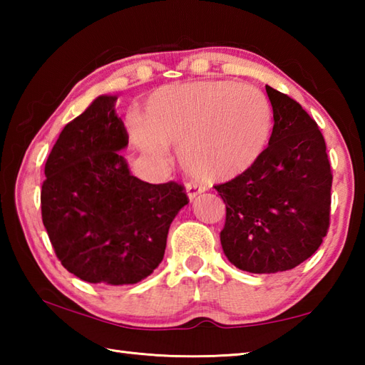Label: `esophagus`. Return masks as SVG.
Here are the masks:
<instances>
[{
	"instance_id": "34e87169",
	"label": "esophagus",
	"mask_w": 365,
	"mask_h": 365,
	"mask_svg": "<svg viewBox=\"0 0 365 365\" xmlns=\"http://www.w3.org/2000/svg\"><path fill=\"white\" fill-rule=\"evenodd\" d=\"M207 188L202 183H196V182H190L187 183V195L190 199H195L200 192H204Z\"/></svg>"
}]
</instances>
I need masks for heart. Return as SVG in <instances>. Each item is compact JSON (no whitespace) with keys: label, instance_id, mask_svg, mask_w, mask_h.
I'll return each mask as SVG.
<instances>
[{"label":"heart","instance_id":"1","mask_svg":"<svg viewBox=\"0 0 365 365\" xmlns=\"http://www.w3.org/2000/svg\"><path fill=\"white\" fill-rule=\"evenodd\" d=\"M271 131V108L259 89L232 83H182L147 98L141 122H131L135 145L165 161L168 145L180 147L192 175L226 180L251 168Z\"/></svg>","mask_w":365,"mask_h":365}]
</instances>
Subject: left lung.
<instances>
[{
	"label": "left lung",
	"mask_w": 365,
	"mask_h": 365,
	"mask_svg": "<svg viewBox=\"0 0 365 365\" xmlns=\"http://www.w3.org/2000/svg\"><path fill=\"white\" fill-rule=\"evenodd\" d=\"M273 133L251 168L216 185L226 204L222 251L255 274L307 260L328 234L332 173L317 122L289 96L267 86Z\"/></svg>",
	"instance_id": "8db88e82"
}]
</instances>
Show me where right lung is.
<instances>
[{
  "label": "right lung",
  "instance_id": "1",
  "mask_svg": "<svg viewBox=\"0 0 365 365\" xmlns=\"http://www.w3.org/2000/svg\"><path fill=\"white\" fill-rule=\"evenodd\" d=\"M115 96H100L61 131L45 163L42 221L68 273L91 284H136L153 273L169 226L190 200L182 185L130 174Z\"/></svg>",
  "mask_w": 365,
  "mask_h": 365
}]
</instances>
